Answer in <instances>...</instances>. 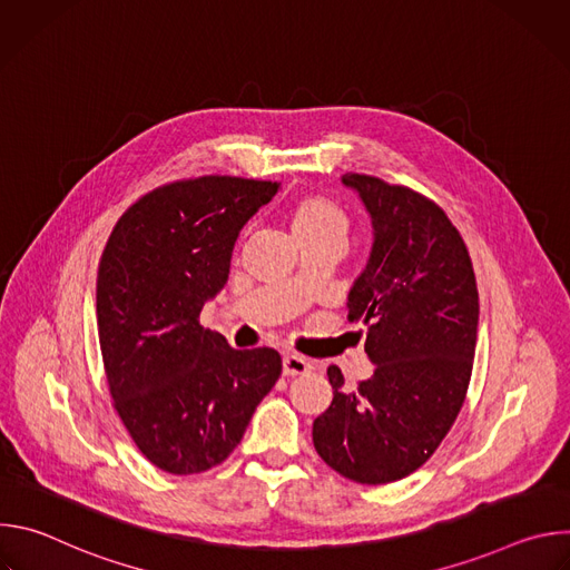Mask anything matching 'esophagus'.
I'll list each match as a JSON object with an SVG mask.
<instances>
[{"mask_svg":"<svg viewBox=\"0 0 570 570\" xmlns=\"http://www.w3.org/2000/svg\"><path fill=\"white\" fill-rule=\"evenodd\" d=\"M282 370H284V376H299V374H308L311 372V363L304 361L302 356L286 354L284 363H282Z\"/></svg>","mask_w":570,"mask_h":570,"instance_id":"obj_1","label":"esophagus"}]
</instances>
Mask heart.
<instances>
[{"instance_id": "heart-1", "label": "heart", "mask_w": 570, "mask_h": 570, "mask_svg": "<svg viewBox=\"0 0 570 570\" xmlns=\"http://www.w3.org/2000/svg\"><path fill=\"white\" fill-rule=\"evenodd\" d=\"M291 229L302 243L345 240L350 216L341 203L324 194H304L288 207Z\"/></svg>"}]
</instances>
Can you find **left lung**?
Instances as JSON below:
<instances>
[{"mask_svg": "<svg viewBox=\"0 0 570 570\" xmlns=\"http://www.w3.org/2000/svg\"><path fill=\"white\" fill-rule=\"evenodd\" d=\"M374 227L350 320L365 324L374 374L354 390L330 365L334 401L313 422L317 455L361 484L417 471L451 431L471 379L478 288L469 250L431 198L374 176L345 174ZM363 334V332H358Z\"/></svg>", "mask_w": 570, "mask_h": 570, "instance_id": "8db88e82", "label": "left lung"}]
</instances>
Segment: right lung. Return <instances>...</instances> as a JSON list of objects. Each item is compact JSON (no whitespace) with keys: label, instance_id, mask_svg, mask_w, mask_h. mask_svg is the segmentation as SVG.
Wrapping results in <instances>:
<instances>
[{"label":"right lung","instance_id":"add662e5","mask_svg":"<svg viewBox=\"0 0 570 570\" xmlns=\"http://www.w3.org/2000/svg\"><path fill=\"white\" fill-rule=\"evenodd\" d=\"M279 185L203 176L161 185L117 220L97 275L112 405L141 455L189 475L220 464L282 374L271 347L232 350L200 327L240 227Z\"/></svg>","mask_w":570,"mask_h":570}]
</instances>
